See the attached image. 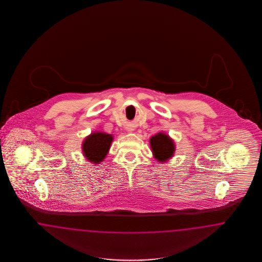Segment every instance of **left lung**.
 I'll list each match as a JSON object with an SVG mask.
<instances>
[{"label":"left lung","mask_w":262,"mask_h":262,"mask_svg":"<svg viewBox=\"0 0 262 262\" xmlns=\"http://www.w3.org/2000/svg\"><path fill=\"white\" fill-rule=\"evenodd\" d=\"M151 151L155 159L159 162H165L173 157L174 152V143L169 135L159 133L150 139Z\"/></svg>","instance_id":"1"}]
</instances>
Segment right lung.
Listing matches in <instances>:
<instances>
[{
  "label": "right lung",
  "instance_id": "obj_1",
  "mask_svg": "<svg viewBox=\"0 0 262 262\" xmlns=\"http://www.w3.org/2000/svg\"><path fill=\"white\" fill-rule=\"evenodd\" d=\"M113 136L101 132H96L84 139L82 143L83 156L89 162L99 164L110 151Z\"/></svg>",
  "mask_w": 262,
  "mask_h": 262
}]
</instances>
